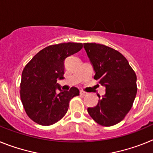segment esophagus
<instances>
[{"label": "esophagus", "instance_id": "esophagus-1", "mask_svg": "<svg viewBox=\"0 0 153 153\" xmlns=\"http://www.w3.org/2000/svg\"><path fill=\"white\" fill-rule=\"evenodd\" d=\"M79 94H80L81 96H85L86 94V92L83 91V90H80V91H79Z\"/></svg>", "mask_w": 153, "mask_h": 153}]
</instances>
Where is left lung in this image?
Instances as JSON below:
<instances>
[{
    "label": "left lung",
    "instance_id": "left-lung-1",
    "mask_svg": "<svg viewBox=\"0 0 153 153\" xmlns=\"http://www.w3.org/2000/svg\"><path fill=\"white\" fill-rule=\"evenodd\" d=\"M86 54L106 93L87 109L90 117L104 126L116 125L129 113L137 93L136 75L125 56L116 50L95 43L83 44Z\"/></svg>",
    "mask_w": 153,
    "mask_h": 153
}]
</instances>
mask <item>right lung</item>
Returning <instances> with one entry per match:
<instances>
[{
  "label": "right lung",
  "mask_w": 153,
  "mask_h": 153,
  "mask_svg": "<svg viewBox=\"0 0 153 153\" xmlns=\"http://www.w3.org/2000/svg\"><path fill=\"white\" fill-rule=\"evenodd\" d=\"M83 48L81 43H63L45 47L25 66L21 75V99L27 114L42 126L56 123L67 113L69 102L79 95L76 87L63 91L64 62ZM58 90L59 92H57Z\"/></svg>",
  "instance_id": "1"
}]
</instances>
